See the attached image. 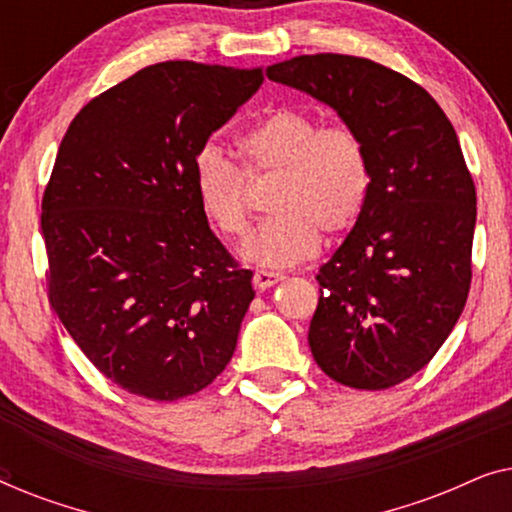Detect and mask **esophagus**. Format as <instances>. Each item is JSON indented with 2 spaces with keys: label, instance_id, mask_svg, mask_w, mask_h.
<instances>
[{
  "label": "esophagus",
  "instance_id": "34e87169",
  "mask_svg": "<svg viewBox=\"0 0 512 512\" xmlns=\"http://www.w3.org/2000/svg\"><path fill=\"white\" fill-rule=\"evenodd\" d=\"M284 275L282 272H272V270H256L254 272V286L256 289H270V286H275L277 282H282Z\"/></svg>",
  "mask_w": 512,
  "mask_h": 512
}]
</instances>
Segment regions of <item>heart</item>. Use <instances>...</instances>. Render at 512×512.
Instances as JSON below:
<instances>
[{"instance_id":"1","label":"heart","mask_w":512,"mask_h":512,"mask_svg":"<svg viewBox=\"0 0 512 512\" xmlns=\"http://www.w3.org/2000/svg\"><path fill=\"white\" fill-rule=\"evenodd\" d=\"M242 170L219 146L195 151L191 184L205 219L237 240L249 228V181L275 177L265 195L270 216L242 247L249 263L289 268L310 258L321 233L338 237L366 212L373 191L368 146L354 128L324 123L300 107H277L237 137Z\"/></svg>"}]
</instances>
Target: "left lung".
I'll return each instance as SVG.
<instances>
[{
    "instance_id": "1",
    "label": "left lung",
    "mask_w": 512,
    "mask_h": 512,
    "mask_svg": "<svg viewBox=\"0 0 512 512\" xmlns=\"http://www.w3.org/2000/svg\"><path fill=\"white\" fill-rule=\"evenodd\" d=\"M268 79L338 111L368 146L373 191L319 268L312 356L352 389H389L429 363L471 289L475 184L457 132L408 76L340 53L298 55Z\"/></svg>"
}]
</instances>
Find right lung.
Listing matches in <instances>:
<instances>
[{"label":"right lung","instance_id":"add662e5","mask_svg":"<svg viewBox=\"0 0 512 512\" xmlns=\"http://www.w3.org/2000/svg\"><path fill=\"white\" fill-rule=\"evenodd\" d=\"M263 83V69L170 60L83 107L41 200L48 300L118 387L177 401L216 380L254 300L191 184L195 151Z\"/></svg>","mask_w":512,"mask_h":512}]
</instances>
